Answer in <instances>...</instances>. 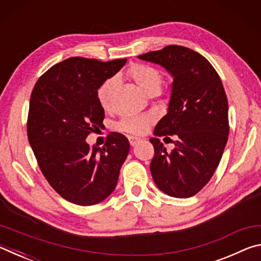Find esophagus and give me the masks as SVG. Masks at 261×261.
Segmentation results:
<instances>
[{
    "instance_id": "34e87169",
    "label": "esophagus",
    "mask_w": 261,
    "mask_h": 261,
    "mask_svg": "<svg viewBox=\"0 0 261 261\" xmlns=\"http://www.w3.org/2000/svg\"><path fill=\"white\" fill-rule=\"evenodd\" d=\"M129 141H130L131 146H135L137 143H139L140 138H138V137H135V136H129Z\"/></svg>"
}]
</instances>
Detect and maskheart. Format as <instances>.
I'll return each mask as SVG.
<instances>
[{
    "label": "heart",
    "mask_w": 261,
    "mask_h": 261,
    "mask_svg": "<svg viewBox=\"0 0 261 261\" xmlns=\"http://www.w3.org/2000/svg\"><path fill=\"white\" fill-rule=\"evenodd\" d=\"M126 77H129L132 82H135L141 90L146 93L153 94L160 91L163 82V74L158 68L153 65L145 63H134L131 64L125 71ZM118 85L117 78L109 77L100 84L96 88V99L99 105L105 110L112 107L113 95ZM155 121V117L152 114H145L140 116L123 117L117 122L116 127L118 130L131 135H143L146 132L149 126Z\"/></svg>",
    "instance_id": "1"
}]
</instances>
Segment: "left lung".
<instances>
[{"label":"left lung","mask_w":261,"mask_h":261,"mask_svg":"<svg viewBox=\"0 0 261 261\" xmlns=\"http://www.w3.org/2000/svg\"><path fill=\"white\" fill-rule=\"evenodd\" d=\"M160 64L173 76L168 113L151 138V174L168 196L189 198L210 182L229 135L228 100L220 76L208 61L190 48L170 45L139 55ZM175 135V148L167 152L158 136Z\"/></svg>","instance_id":"8db88e82"}]
</instances>
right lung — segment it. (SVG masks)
<instances>
[{
  "instance_id": "1",
  "label": "right lung",
  "mask_w": 261,
  "mask_h": 261,
  "mask_svg": "<svg viewBox=\"0 0 261 261\" xmlns=\"http://www.w3.org/2000/svg\"><path fill=\"white\" fill-rule=\"evenodd\" d=\"M125 63L70 57L48 69L31 94L28 138L38 166L50 187L76 205L105 200L129 153V140L118 132H110L102 147L85 141L105 118L96 88Z\"/></svg>"
}]
</instances>
